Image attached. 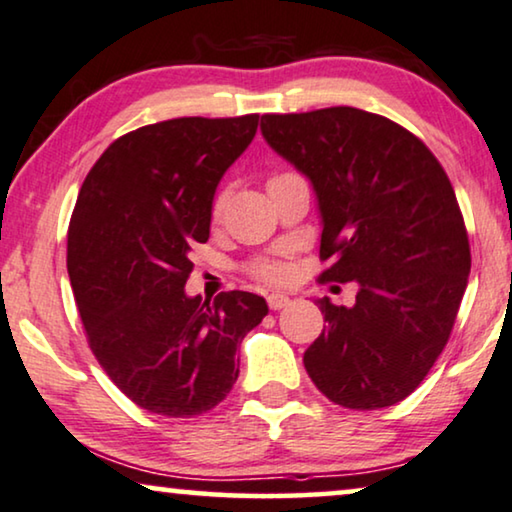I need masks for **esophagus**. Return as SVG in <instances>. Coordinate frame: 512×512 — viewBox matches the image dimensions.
<instances>
[{
	"instance_id": "esophagus-1",
	"label": "esophagus",
	"mask_w": 512,
	"mask_h": 512,
	"mask_svg": "<svg viewBox=\"0 0 512 512\" xmlns=\"http://www.w3.org/2000/svg\"><path fill=\"white\" fill-rule=\"evenodd\" d=\"M266 301H269V308L271 311H280V308H285V306H290V297H287V294H280V292H273V294H269V297H266Z\"/></svg>"
}]
</instances>
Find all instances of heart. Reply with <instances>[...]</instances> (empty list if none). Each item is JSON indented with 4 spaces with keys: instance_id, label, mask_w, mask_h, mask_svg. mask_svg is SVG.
<instances>
[{
    "instance_id": "obj_1",
    "label": "heart",
    "mask_w": 512,
    "mask_h": 512,
    "mask_svg": "<svg viewBox=\"0 0 512 512\" xmlns=\"http://www.w3.org/2000/svg\"><path fill=\"white\" fill-rule=\"evenodd\" d=\"M280 176H285V174L273 176L271 181H276V178H280ZM222 204H225V201H222V197H215L213 199V204H211V218L213 220L220 218ZM253 273H255L257 278L269 280V283H276V280H280V278L285 276V266L280 264V262H276V259H259V262L253 264Z\"/></svg>"
}]
</instances>
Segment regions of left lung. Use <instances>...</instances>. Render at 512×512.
Returning a JSON list of instances; mask_svg holds the SVG:
<instances>
[{
	"instance_id": "obj_1",
	"label": "left lung",
	"mask_w": 512,
	"mask_h": 512,
	"mask_svg": "<svg viewBox=\"0 0 512 512\" xmlns=\"http://www.w3.org/2000/svg\"><path fill=\"white\" fill-rule=\"evenodd\" d=\"M262 134L313 183L331 259L320 280L357 283L355 306L318 301L327 327L304 352L308 376L343 408L394 406L443 352L469 283L450 178L415 134L352 106L266 113Z\"/></svg>"
}]
</instances>
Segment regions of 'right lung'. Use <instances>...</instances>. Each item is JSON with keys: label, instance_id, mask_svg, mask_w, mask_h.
Masks as SVG:
<instances>
[{"label": "right lung", "instance_id": "1", "mask_svg": "<svg viewBox=\"0 0 512 512\" xmlns=\"http://www.w3.org/2000/svg\"><path fill=\"white\" fill-rule=\"evenodd\" d=\"M259 115L174 118L115 139L85 176L67 271L92 355L148 413L192 417L239 378L236 348L269 306L253 292L187 297V253L211 234L215 187Z\"/></svg>", "mask_w": 512, "mask_h": 512}]
</instances>
